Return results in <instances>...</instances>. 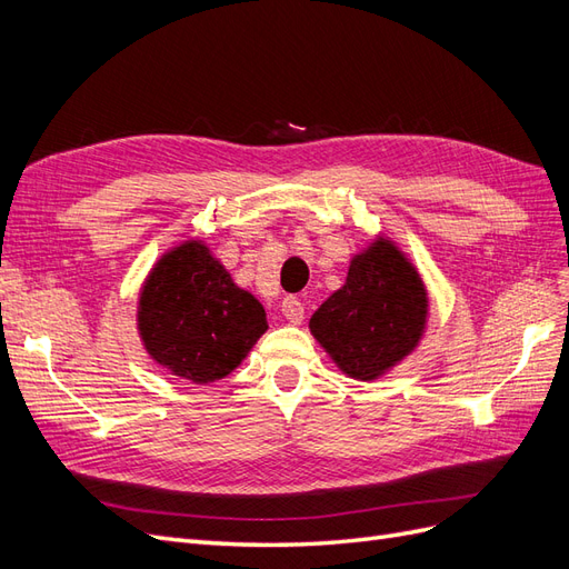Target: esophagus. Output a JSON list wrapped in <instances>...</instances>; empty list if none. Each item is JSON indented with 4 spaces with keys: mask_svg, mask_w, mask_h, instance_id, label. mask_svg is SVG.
<instances>
[{
    "mask_svg": "<svg viewBox=\"0 0 569 569\" xmlns=\"http://www.w3.org/2000/svg\"><path fill=\"white\" fill-rule=\"evenodd\" d=\"M282 313L291 325H299L303 320V303L297 297H287L282 301Z\"/></svg>",
    "mask_w": 569,
    "mask_h": 569,
    "instance_id": "1",
    "label": "esophagus"
}]
</instances>
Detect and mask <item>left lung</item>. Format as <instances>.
Listing matches in <instances>:
<instances>
[{
    "mask_svg": "<svg viewBox=\"0 0 569 569\" xmlns=\"http://www.w3.org/2000/svg\"><path fill=\"white\" fill-rule=\"evenodd\" d=\"M427 295L420 274L387 239L351 261L347 284L311 318V332L356 380H375L422 335Z\"/></svg>",
    "mask_w": 569,
    "mask_h": 569,
    "instance_id": "left-lung-1",
    "label": "left lung"
}]
</instances>
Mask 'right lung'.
<instances>
[{
  "label": "right lung",
  "instance_id": "1",
  "mask_svg": "<svg viewBox=\"0 0 569 569\" xmlns=\"http://www.w3.org/2000/svg\"><path fill=\"white\" fill-rule=\"evenodd\" d=\"M268 330L266 311L201 242L166 253L140 297V335L161 366L206 385L242 363Z\"/></svg>",
  "mask_w": 569,
  "mask_h": 569
}]
</instances>
